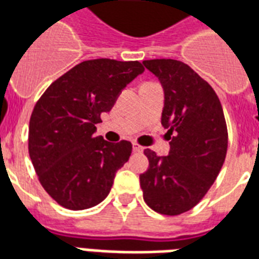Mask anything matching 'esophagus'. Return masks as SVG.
Returning <instances> with one entry per match:
<instances>
[{"mask_svg":"<svg viewBox=\"0 0 259 259\" xmlns=\"http://www.w3.org/2000/svg\"><path fill=\"white\" fill-rule=\"evenodd\" d=\"M132 150H134L135 152H142L143 151V147H142V146H139L138 143H134L132 144Z\"/></svg>","mask_w":259,"mask_h":259,"instance_id":"1","label":"esophagus"}]
</instances>
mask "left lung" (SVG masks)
Returning a JSON list of instances; mask_svg holds the SVG:
<instances>
[{"label": "left lung", "mask_w": 259, "mask_h": 259, "mask_svg": "<svg viewBox=\"0 0 259 259\" xmlns=\"http://www.w3.org/2000/svg\"><path fill=\"white\" fill-rule=\"evenodd\" d=\"M143 65L163 88L161 123L171 142L167 157L144 150L148 169L140 174V188L151 209L176 216L198 204L215 182L227 154V125L215 90L186 63L151 59Z\"/></svg>", "instance_id": "1"}]
</instances>
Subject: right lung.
<instances>
[{
    "label": "right lung",
    "instance_id": "1",
    "mask_svg": "<svg viewBox=\"0 0 259 259\" xmlns=\"http://www.w3.org/2000/svg\"><path fill=\"white\" fill-rule=\"evenodd\" d=\"M143 71L138 61H85L53 82L36 102L29 120V157L41 186L59 205L81 211L109 194L132 144L96 136V124Z\"/></svg>",
    "mask_w": 259,
    "mask_h": 259
}]
</instances>
